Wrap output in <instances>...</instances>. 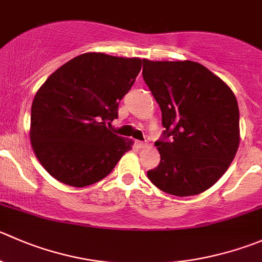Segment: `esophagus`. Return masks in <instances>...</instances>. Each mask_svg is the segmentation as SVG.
Here are the masks:
<instances>
[{"label": "esophagus", "instance_id": "1", "mask_svg": "<svg viewBox=\"0 0 262 262\" xmlns=\"http://www.w3.org/2000/svg\"><path fill=\"white\" fill-rule=\"evenodd\" d=\"M136 146L138 147V148H143V147L146 146V142H143V141H136Z\"/></svg>", "mask_w": 262, "mask_h": 262}]
</instances>
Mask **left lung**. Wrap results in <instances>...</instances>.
<instances>
[{"label": "left lung", "instance_id": "1", "mask_svg": "<svg viewBox=\"0 0 262 262\" xmlns=\"http://www.w3.org/2000/svg\"><path fill=\"white\" fill-rule=\"evenodd\" d=\"M143 79L161 108L160 164L147 171L162 192L185 197L209 189L239 146V108L229 87L193 61L143 60Z\"/></svg>", "mask_w": 262, "mask_h": 262}]
</instances>
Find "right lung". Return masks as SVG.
<instances>
[{
  "instance_id": "right-lung-1",
  "label": "right lung",
  "mask_w": 262,
  "mask_h": 262,
  "mask_svg": "<svg viewBox=\"0 0 262 262\" xmlns=\"http://www.w3.org/2000/svg\"><path fill=\"white\" fill-rule=\"evenodd\" d=\"M141 58L90 52L63 63L35 93L30 142L58 182L87 187L107 177L133 141L113 133L121 98L141 72Z\"/></svg>"
}]
</instances>
